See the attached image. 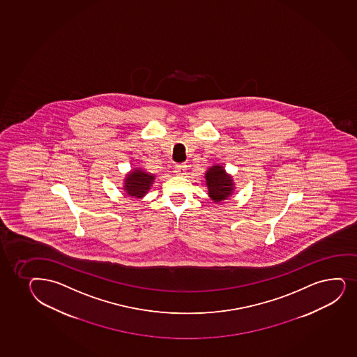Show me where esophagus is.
Wrapping results in <instances>:
<instances>
[{
  "label": "esophagus",
  "mask_w": 357,
  "mask_h": 357,
  "mask_svg": "<svg viewBox=\"0 0 357 357\" xmlns=\"http://www.w3.org/2000/svg\"><path fill=\"white\" fill-rule=\"evenodd\" d=\"M185 172H187V165H183V164H180V165H176L175 167V172H176L177 175H185Z\"/></svg>",
  "instance_id": "34e87169"
}]
</instances>
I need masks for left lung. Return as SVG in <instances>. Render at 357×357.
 <instances>
[{
    "label": "left lung",
    "mask_w": 357,
    "mask_h": 357,
    "mask_svg": "<svg viewBox=\"0 0 357 357\" xmlns=\"http://www.w3.org/2000/svg\"><path fill=\"white\" fill-rule=\"evenodd\" d=\"M206 185L208 188V195L214 202L227 200L234 193V185L232 177L226 174L222 165H213L206 172Z\"/></svg>",
    "instance_id": "1"
}]
</instances>
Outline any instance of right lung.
<instances>
[{
    "label": "right lung",
    "instance_id": "right-lung-1",
    "mask_svg": "<svg viewBox=\"0 0 357 357\" xmlns=\"http://www.w3.org/2000/svg\"><path fill=\"white\" fill-rule=\"evenodd\" d=\"M155 180L153 174L144 172L143 169H133L125 178L123 189L130 197L142 199L150 190Z\"/></svg>",
    "mask_w": 357,
    "mask_h": 357
}]
</instances>
